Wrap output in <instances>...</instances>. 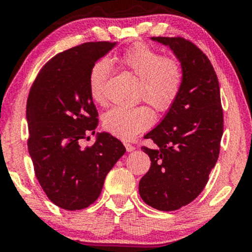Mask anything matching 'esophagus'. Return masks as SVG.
I'll use <instances>...</instances> for the list:
<instances>
[{"label": "esophagus", "instance_id": "1", "mask_svg": "<svg viewBox=\"0 0 252 252\" xmlns=\"http://www.w3.org/2000/svg\"><path fill=\"white\" fill-rule=\"evenodd\" d=\"M124 147H126V152H132V150L135 149V147L132 146L131 143H128V142H126V143H124Z\"/></svg>", "mask_w": 252, "mask_h": 252}]
</instances>
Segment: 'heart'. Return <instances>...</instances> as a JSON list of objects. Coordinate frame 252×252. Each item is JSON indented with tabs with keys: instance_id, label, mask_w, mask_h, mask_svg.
<instances>
[{
	"instance_id": "obj_1",
	"label": "heart",
	"mask_w": 252,
	"mask_h": 252,
	"mask_svg": "<svg viewBox=\"0 0 252 252\" xmlns=\"http://www.w3.org/2000/svg\"><path fill=\"white\" fill-rule=\"evenodd\" d=\"M126 68L140 78L138 98L146 100L158 112H167L180 96L184 71L181 63L173 56H161L158 51L143 42H137L120 56ZM111 67L108 60L100 59L92 65L89 73V89L92 99L105 100V85ZM154 111L148 105L134 108L116 106L102 117L105 131L121 140H131L154 124Z\"/></svg>"
}]
</instances>
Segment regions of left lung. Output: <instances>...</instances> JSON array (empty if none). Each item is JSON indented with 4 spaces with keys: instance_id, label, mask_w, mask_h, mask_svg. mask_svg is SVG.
I'll use <instances>...</instances> for the list:
<instances>
[{
    "instance_id": "left-lung-1",
    "label": "left lung",
    "mask_w": 252,
    "mask_h": 252,
    "mask_svg": "<svg viewBox=\"0 0 252 252\" xmlns=\"http://www.w3.org/2000/svg\"><path fill=\"white\" fill-rule=\"evenodd\" d=\"M180 60L184 83L180 96L162 122L144 137L154 149L150 168L140 180L142 200L158 211H175L202 192L220 150L222 108L216 71L198 46L181 36H156Z\"/></svg>"
}]
</instances>
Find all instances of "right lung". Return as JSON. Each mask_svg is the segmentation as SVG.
Returning a JSON list of instances; mask_svg holds the SVG:
<instances>
[{
    "label": "right lung",
    "mask_w": 252,
    "mask_h": 252,
    "mask_svg": "<svg viewBox=\"0 0 252 252\" xmlns=\"http://www.w3.org/2000/svg\"><path fill=\"white\" fill-rule=\"evenodd\" d=\"M114 46L84 42L57 54L42 66L28 94L27 146L34 172L47 198L63 210L94 204L106 174L126 153L123 143L108 132L98 135L92 146L79 144L98 124L90 70Z\"/></svg>",
    "instance_id": "1"
}]
</instances>
